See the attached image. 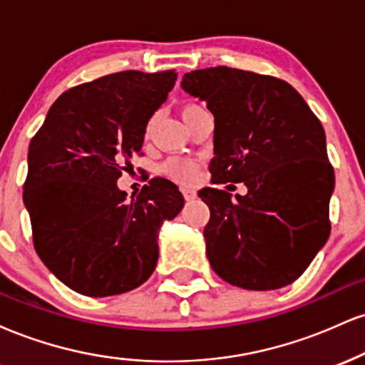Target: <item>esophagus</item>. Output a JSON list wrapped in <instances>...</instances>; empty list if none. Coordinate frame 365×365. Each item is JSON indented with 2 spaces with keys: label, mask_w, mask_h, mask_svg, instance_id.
Masks as SVG:
<instances>
[{
  "label": "esophagus",
  "mask_w": 365,
  "mask_h": 365,
  "mask_svg": "<svg viewBox=\"0 0 365 365\" xmlns=\"http://www.w3.org/2000/svg\"><path fill=\"white\" fill-rule=\"evenodd\" d=\"M182 194H183V197H185V200H194L197 197L195 188H192V187H182Z\"/></svg>",
  "instance_id": "obj_1"
}]
</instances>
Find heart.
<instances>
[{
	"instance_id": "1",
	"label": "heart",
	"mask_w": 365,
	"mask_h": 365,
	"mask_svg": "<svg viewBox=\"0 0 365 365\" xmlns=\"http://www.w3.org/2000/svg\"><path fill=\"white\" fill-rule=\"evenodd\" d=\"M197 104H187L185 108H183L182 115H188V113H192L194 110H197ZM197 171H199V166H197V163L190 161V159H182V158H173L170 159V161L165 163V166H163V173L168 175V177L178 180V182H190V180L195 178Z\"/></svg>"
}]
</instances>
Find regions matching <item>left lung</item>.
<instances>
[{"label": "left lung", "instance_id": "left-lung-1", "mask_svg": "<svg viewBox=\"0 0 365 365\" xmlns=\"http://www.w3.org/2000/svg\"><path fill=\"white\" fill-rule=\"evenodd\" d=\"M182 89L215 115L212 183H240L245 195L206 187L204 228L215 273L245 290L295 282L329 237L334 171L321 121L288 82L215 66L185 73Z\"/></svg>", "mask_w": 365, "mask_h": 365}]
</instances>
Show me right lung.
Returning a JSON list of instances; mask_svg holds the SVG:
<instances>
[{
	"label": "right lung",
	"mask_w": 365,
	"mask_h": 365,
	"mask_svg": "<svg viewBox=\"0 0 365 365\" xmlns=\"http://www.w3.org/2000/svg\"><path fill=\"white\" fill-rule=\"evenodd\" d=\"M175 81V70H127L82 83L63 92L32 137L24 204L36 252L77 293L130 292L156 267L159 228L182 211L183 195L154 178L128 200L116 180Z\"/></svg>",
	"instance_id": "1"
}]
</instances>
